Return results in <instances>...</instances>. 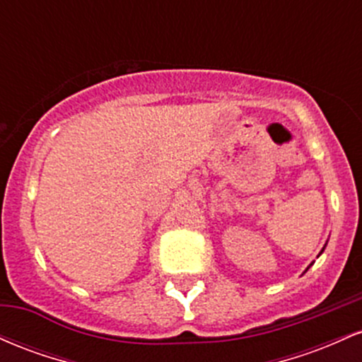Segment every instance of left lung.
Listing matches in <instances>:
<instances>
[{
	"mask_svg": "<svg viewBox=\"0 0 362 362\" xmlns=\"http://www.w3.org/2000/svg\"><path fill=\"white\" fill-rule=\"evenodd\" d=\"M322 252H323V250H322ZM322 252H320V253H322ZM308 269H310V267H308ZM308 269H306V271H308Z\"/></svg>",
	"mask_w": 362,
	"mask_h": 362,
	"instance_id": "1",
	"label": "left lung"
}]
</instances>
